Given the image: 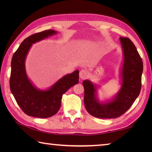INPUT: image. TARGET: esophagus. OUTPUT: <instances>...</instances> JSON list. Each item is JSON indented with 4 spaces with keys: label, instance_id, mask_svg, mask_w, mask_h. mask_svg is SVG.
<instances>
[{
    "label": "esophagus",
    "instance_id": "34e87169",
    "mask_svg": "<svg viewBox=\"0 0 152 152\" xmlns=\"http://www.w3.org/2000/svg\"><path fill=\"white\" fill-rule=\"evenodd\" d=\"M79 76H80V78L81 79H85L88 76V71L85 69H82L80 70V74H79Z\"/></svg>",
    "mask_w": 152,
    "mask_h": 152
}]
</instances>
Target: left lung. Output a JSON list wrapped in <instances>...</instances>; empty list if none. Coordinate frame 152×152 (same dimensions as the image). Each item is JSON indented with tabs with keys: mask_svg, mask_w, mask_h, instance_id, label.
<instances>
[{
	"mask_svg": "<svg viewBox=\"0 0 152 152\" xmlns=\"http://www.w3.org/2000/svg\"><path fill=\"white\" fill-rule=\"evenodd\" d=\"M123 51V62L119 71L121 88L111 99L100 101L98 86L89 80L83 81L84 104L89 114L102 119L116 118L124 114L140 94L143 63L132 41L119 38Z\"/></svg>",
	"mask_w": 152,
	"mask_h": 152,
	"instance_id": "obj_1",
	"label": "left lung"
}]
</instances>
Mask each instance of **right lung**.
<instances>
[{
	"label": "right lung",
	"mask_w": 152,
	"mask_h": 152,
	"mask_svg": "<svg viewBox=\"0 0 152 152\" xmlns=\"http://www.w3.org/2000/svg\"><path fill=\"white\" fill-rule=\"evenodd\" d=\"M57 34L50 29L31 35L22 42L13 55L10 87L19 107L29 116L47 118L56 114L63 95L79 82L78 70L64 75L46 89L37 88L28 78L25 60L30 48L33 44Z\"/></svg>",
	"instance_id": "obj_1"
}]
</instances>
